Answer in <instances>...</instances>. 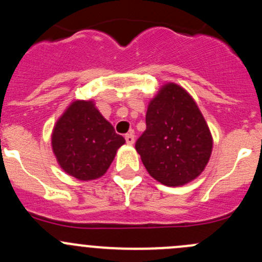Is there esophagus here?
<instances>
[{
    "label": "esophagus",
    "mask_w": 262,
    "mask_h": 262,
    "mask_svg": "<svg viewBox=\"0 0 262 262\" xmlns=\"http://www.w3.org/2000/svg\"><path fill=\"white\" fill-rule=\"evenodd\" d=\"M134 141H136V138H134V134L133 133H128L125 134V142L128 144H133Z\"/></svg>",
    "instance_id": "34e87169"
}]
</instances>
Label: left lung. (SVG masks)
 <instances>
[{
  "label": "left lung",
  "instance_id": "1",
  "mask_svg": "<svg viewBox=\"0 0 262 262\" xmlns=\"http://www.w3.org/2000/svg\"><path fill=\"white\" fill-rule=\"evenodd\" d=\"M146 125L136 149L153 179L181 186L204 171L212 155V134L196 102L181 86L161 87L148 105Z\"/></svg>",
  "mask_w": 262,
  "mask_h": 262
}]
</instances>
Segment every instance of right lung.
<instances>
[{
    "label": "right lung",
    "mask_w": 262,
    "mask_h": 262,
    "mask_svg": "<svg viewBox=\"0 0 262 262\" xmlns=\"http://www.w3.org/2000/svg\"><path fill=\"white\" fill-rule=\"evenodd\" d=\"M125 139L95 106L76 100L55 123L52 148L64 172L82 181L99 179L107 171Z\"/></svg>",
    "instance_id": "right-lung-1"
}]
</instances>
